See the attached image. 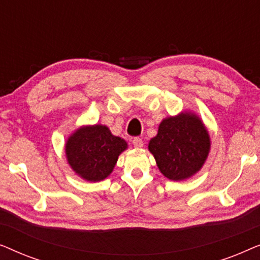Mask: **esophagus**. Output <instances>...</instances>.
I'll use <instances>...</instances> for the list:
<instances>
[{
  "label": "esophagus",
  "instance_id": "obj_1",
  "mask_svg": "<svg viewBox=\"0 0 260 260\" xmlns=\"http://www.w3.org/2000/svg\"><path fill=\"white\" fill-rule=\"evenodd\" d=\"M133 144H134V147L135 148H142L143 147V141H142V138H140V137H135L134 140H133Z\"/></svg>",
  "mask_w": 260,
  "mask_h": 260
}]
</instances>
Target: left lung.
<instances>
[{
  "instance_id": "left-lung-1",
  "label": "left lung",
  "mask_w": 260,
  "mask_h": 260,
  "mask_svg": "<svg viewBox=\"0 0 260 260\" xmlns=\"http://www.w3.org/2000/svg\"><path fill=\"white\" fill-rule=\"evenodd\" d=\"M148 149L167 179L183 181L204 167L211 151V137L200 117L187 110L162 119Z\"/></svg>"
}]
</instances>
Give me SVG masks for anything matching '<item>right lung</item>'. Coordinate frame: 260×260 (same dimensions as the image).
I'll return each mask as SVG.
<instances>
[{"instance_id":"1","label":"right lung","mask_w":260,"mask_h":260,"mask_svg":"<svg viewBox=\"0 0 260 260\" xmlns=\"http://www.w3.org/2000/svg\"><path fill=\"white\" fill-rule=\"evenodd\" d=\"M127 149L123 138L103 124L81 125L66 140L65 154L71 169L88 182L105 180L113 172L118 156Z\"/></svg>"}]
</instances>
